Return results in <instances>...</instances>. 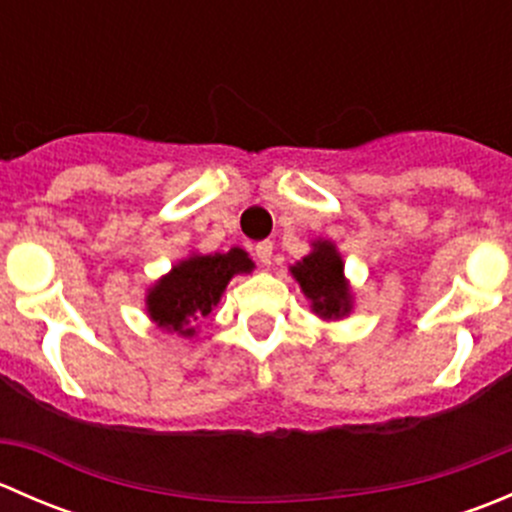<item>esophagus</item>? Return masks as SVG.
I'll return each mask as SVG.
<instances>
[{
    "label": "esophagus",
    "mask_w": 512,
    "mask_h": 512,
    "mask_svg": "<svg viewBox=\"0 0 512 512\" xmlns=\"http://www.w3.org/2000/svg\"><path fill=\"white\" fill-rule=\"evenodd\" d=\"M272 247H275V245H272V242L270 240H262V242H257V245H255V257H257V260H260V265H270V262H272Z\"/></svg>",
    "instance_id": "1"
}]
</instances>
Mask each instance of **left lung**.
<instances>
[{"label": "left lung", "mask_w": 512, "mask_h": 512, "mask_svg": "<svg viewBox=\"0 0 512 512\" xmlns=\"http://www.w3.org/2000/svg\"><path fill=\"white\" fill-rule=\"evenodd\" d=\"M304 297L312 299V312L322 319H342L352 312V289L344 277V262L334 242H312V252L289 267Z\"/></svg>", "instance_id": "1"}]
</instances>
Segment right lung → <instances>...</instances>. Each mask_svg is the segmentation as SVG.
<instances>
[{
  "instance_id": "1",
  "label": "right lung",
  "mask_w": 512,
  "mask_h": 512,
  "mask_svg": "<svg viewBox=\"0 0 512 512\" xmlns=\"http://www.w3.org/2000/svg\"><path fill=\"white\" fill-rule=\"evenodd\" d=\"M255 262L240 247L215 255H190L148 289L146 309L156 327L193 337L200 319L218 307L227 282L252 272Z\"/></svg>"
}]
</instances>
